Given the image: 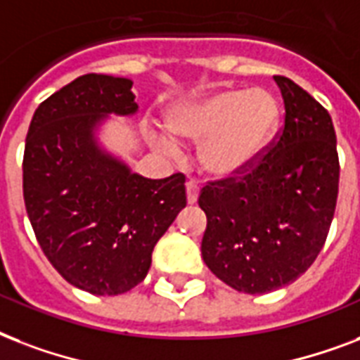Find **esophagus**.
Here are the masks:
<instances>
[{"label":"esophagus","instance_id":"obj_1","mask_svg":"<svg viewBox=\"0 0 360 360\" xmlns=\"http://www.w3.org/2000/svg\"><path fill=\"white\" fill-rule=\"evenodd\" d=\"M186 195H188V205H195L199 199V188L195 182L186 184Z\"/></svg>","mask_w":360,"mask_h":360}]
</instances>
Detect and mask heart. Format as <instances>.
<instances>
[{
  "instance_id": "heart-1",
  "label": "heart",
  "mask_w": 360,
  "mask_h": 360,
  "mask_svg": "<svg viewBox=\"0 0 360 360\" xmlns=\"http://www.w3.org/2000/svg\"><path fill=\"white\" fill-rule=\"evenodd\" d=\"M280 103L270 91L221 90L174 105L167 114L169 129L200 144V169L216 178H235L257 165L280 125ZM165 154L176 144L165 135L154 139Z\"/></svg>"
}]
</instances>
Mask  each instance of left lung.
Wrapping results in <instances>:
<instances>
[{"instance_id": "obj_1", "label": "left lung", "mask_w": 360, "mask_h": 360, "mask_svg": "<svg viewBox=\"0 0 360 360\" xmlns=\"http://www.w3.org/2000/svg\"><path fill=\"white\" fill-rule=\"evenodd\" d=\"M274 80L285 105L281 133L252 171L212 182L199 195L206 266L248 295L281 289L310 269L338 197L333 120L293 80Z\"/></svg>"}]
</instances>
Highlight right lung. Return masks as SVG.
Wrapping results in <instances>:
<instances>
[{
  "mask_svg": "<svg viewBox=\"0 0 360 360\" xmlns=\"http://www.w3.org/2000/svg\"><path fill=\"white\" fill-rule=\"evenodd\" d=\"M133 80L84 75L43 101L24 150V200L37 242L71 285L122 295L141 283L152 252L186 208V176L136 174L103 148L110 114L139 110Z\"/></svg>",
  "mask_w": 360,
  "mask_h": 360,
  "instance_id": "1",
  "label": "right lung"
}]
</instances>
